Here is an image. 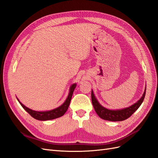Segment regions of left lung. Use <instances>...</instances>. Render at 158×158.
I'll return each mask as SVG.
<instances>
[{"label":"left lung","mask_w":158,"mask_h":158,"mask_svg":"<svg viewBox=\"0 0 158 158\" xmlns=\"http://www.w3.org/2000/svg\"><path fill=\"white\" fill-rule=\"evenodd\" d=\"M146 95V89L142 98L132 106L120 110H110L103 107L99 103L95 98L93 91L92 90V102L95 112L98 116L104 120L109 121H121L130 117L136 110L139 108L140 105L144 101Z\"/></svg>","instance_id":"8db88e82"}]
</instances>
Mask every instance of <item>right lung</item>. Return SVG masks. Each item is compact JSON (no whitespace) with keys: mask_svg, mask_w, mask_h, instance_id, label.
Returning a JSON list of instances; mask_svg holds the SVG:
<instances>
[{"mask_svg":"<svg viewBox=\"0 0 158 158\" xmlns=\"http://www.w3.org/2000/svg\"><path fill=\"white\" fill-rule=\"evenodd\" d=\"M76 86V84H74L71 85L68 98L66 99V101L64 102V103L63 105H61V106L59 107H57L55 109H52V110H51V111H49L41 112V111H33V110H31L29 108L26 107L25 106H23V105L20 101H19L18 98H17V99L18 100L19 103H20L22 107L32 117L37 119V120H40V121L52 120V119L56 118H59L61 116H63V114L66 113V111H67V109L69 107L70 101H71L72 96H73L74 90Z\"/></svg>","mask_w":158,"mask_h":158,"instance_id":"1","label":"right lung"}]
</instances>
